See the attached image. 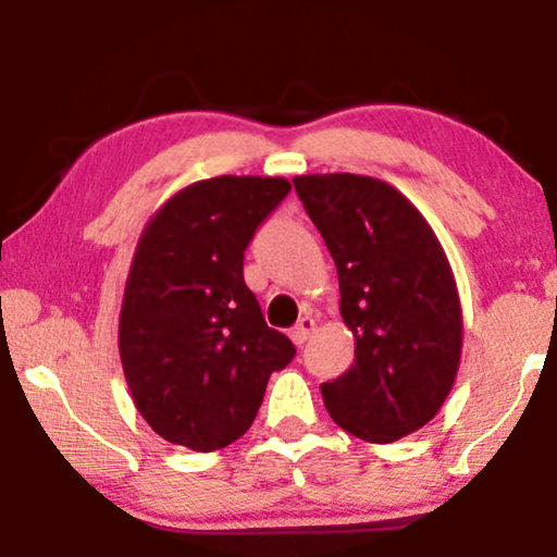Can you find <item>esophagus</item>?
Masks as SVG:
<instances>
[{"label":"esophagus","instance_id":"1","mask_svg":"<svg viewBox=\"0 0 557 557\" xmlns=\"http://www.w3.org/2000/svg\"><path fill=\"white\" fill-rule=\"evenodd\" d=\"M315 329H318L315 318H313V315H302L300 321L295 323L293 329H290V338H293L295 344H298V346H302V344H306V341H308L310 336H313Z\"/></svg>","mask_w":557,"mask_h":557}]
</instances>
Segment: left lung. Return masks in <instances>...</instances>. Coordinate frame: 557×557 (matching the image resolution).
I'll return each mask as SVG.
<instances>
[{
	"label": "left lung",
	"mask_w": 557,
	"mask_h": 557,
	"mask_svg": "<svg viewBox=\"0 0 557 557\" xmlns=\"http://www.w3.org/2000/svg\"><path fill=\"white\" fill-rule=\"evenodd\" d=\"M338 270L354 364L321 384L336 425L392 443L438 414L456 382L463 315L446 251L425 216L369 175L293 177Z\"/></svg>",
	"instance_id": "left-lung-1"
}]
</instances>
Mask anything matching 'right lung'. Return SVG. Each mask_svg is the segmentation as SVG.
<instances>
[{"label":"right lung","mask_w":557,"mask_h":557,"mask_svg":"<svg viewBox=\"0 0 557 557\" xmlns=\"http://www.w3.org/2000/svg\"><path fill=\"white\" fill-rule=\"evenodd\" d=\"M293 185L219 175L185 185L147 221L132 257L119 356L139 414L198 454L239 441L295 346L264 323L244 249Z\"/></svg>","instance_id":"right-lung-1"}]
</instances>
